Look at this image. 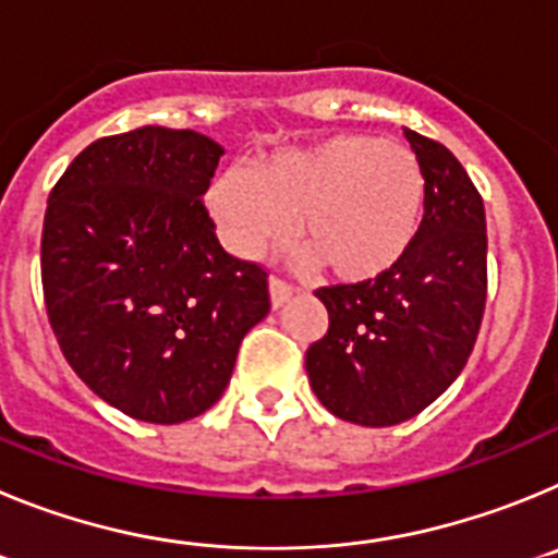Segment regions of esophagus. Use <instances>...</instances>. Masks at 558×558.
Masks as SVG:
<instances>
[{
  "mask_svg": "<svg viewBox=\"0 0 558 558\" xmlns=\"http://www.w3.org/2000/svg\"><path fill=\"white\" fill-rule=\"evenodd\" d=\"M268 288H270V304H274V307H282L290 295H293V284H288L284 279H279V276H270Z\"/></svg>",
  "mask_w": 558,
  "mask_h": 558,
  "instance_id": "esophagus-1",
  "label": "esophagus"
}]
</instances>
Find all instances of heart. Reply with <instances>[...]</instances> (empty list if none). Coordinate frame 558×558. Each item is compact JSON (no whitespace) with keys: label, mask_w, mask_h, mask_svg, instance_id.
<instances>
[{"label":"heart","mask_w":558,"mask_h":558,"mask_svg":"<svg viewBox=\"0 0 558 558\" xmlns=\"http://www.w3.org/2000/svg\"><path fill=\"white\" fill-rule=\"evenodd\" d=\"M425 172L408 147L338 133L279 150L254 170H229L206 204L223 243L259 256L299 236L335 282H368L411 251L425 218Z\"/></svg>","instance_id":"b5f03b06"}]
</instances>
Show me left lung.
Segmentation results:
<instances>
[{"mask_svg":"<svg viewBox=\"0 0 558 558\" xmlns=\"http://www.w3.org/2000/svg\"><path fill=\"white\" fill-rule=\"evenodd\" d=\"M425 172V218L391 270L318 288L329 329L307 349L310 386L343 422L391 427L456 383L486 304V211L441 142L405 131Z\"/></svg>","mask_w":558,"mask_h":558,"instance_id":"left-lung-1","label":"left lung"}]
</instances>
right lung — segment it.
<instances>
[{"label":"right lung","mask_w":558,"mask_h":558,"mask_svg":"<svg viewBox=\"0 0 558 558\" xmlns=\"http://www.w3.org/2000/svg\"><path fill=\"white\" fill-rule=\"evenodd\" d=\"M223 147L145 125L97 140L49 192L41 282L63 357L100 399L153 425L209 411L268 274L226 254L204 206Z\"/></svg>","instance_id":"1"}]
</instances>
